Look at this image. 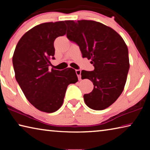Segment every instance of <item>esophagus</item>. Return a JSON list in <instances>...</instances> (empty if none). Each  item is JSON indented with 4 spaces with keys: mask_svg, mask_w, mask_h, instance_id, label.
<instances>
[{
    "mask_svg": "<svg viewBox=\"0 0 150 150\" xmlns=\"http://www.w3.org/2000/svg\"><path fill=\"white\" fill-rule=\"evenodd\" d=\"M75 72H76V74H77V75L79 80H81V71L80 69H76L75 70Z\"/></svg>",
    "mask_w": 150,
    "mask_h": 150,
    "instance_id": "esophagus-1",
    "label": "esophagus"
}]
</instances>
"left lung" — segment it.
Listing matches in <instances>:
<instances>
[{
    "instance_id": "left-lung-1",
    "label": "left lung",
    "mask_w": 150,
    "mask_h": 150,
    "mask_svg": "<svg viewBox=\"0 0 150 150\" xmlns=\"http://www.w3.org/2000/svg\"><path fill=\"white\" fill-rule=\"evenodd\" d=\"M67 37L79 45L83 57L91 59L95 69L83 70L81 79L94 85L92 92L83 96L90 108H108L120 96L130 68L128 50L124 40L111 28L93 20L65 21Z\"/></svg>"
}]
</instances>
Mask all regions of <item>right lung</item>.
I'll use <instances>...</instances> for the list:
<instances>
[{
    "instance_id": "right-lung-1",
    "label": "right lung",
    "mask_w": 150,
    "mask_h": 150,
    "mask_svg": "<svg viewBox=\"0 0 150 150\" xmlns=\"http://www.w3.org/2000/svg\"><path fill=\"white\" fill-rule=\"evenodd\" d=\"M66 33L63 21L38 25L23 35L14 50L15 77L28 100L39 110L54 112L62 106L66 89L78 81L75 69H49L54 43Z\"/></svg>"
}]
</instances>
